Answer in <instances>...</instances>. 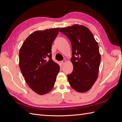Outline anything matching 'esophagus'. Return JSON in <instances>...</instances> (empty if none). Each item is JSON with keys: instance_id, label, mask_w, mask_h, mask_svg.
<instances>
[{"instance_id": "esophagus-1", "label": "esophagus", "mask_w": 122, "mask_h": 122, "mask_svg": "<svg viewBox=\"0 0 122 122\" xmlns=\"http://www.w3.org/2000/svg\"><path fill=\"white\" fill-rule=\"evenodd\" d=\"M66 62V60H63V61H61V64L62 65H64Z\"/></svg>"}]
</instances>
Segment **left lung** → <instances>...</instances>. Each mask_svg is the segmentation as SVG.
<instances>
[{"mask_svg":"<svg viewBox=\"0 0 122 122\" xmlns=\"http://www.w3.org/2000/svg\"><path fill=\"white\" fill-rule=\"evenodd\" d=\"M60 31L68 36L72 45L73 70L67 75L68 81L76 91L86 92L98 77L101 61L98 44L90 29L82 25L62 27Z\"/></svg>","mask_w":122,"mask_h":122,"instance_id":"obj_1","label":"left lung"}]
</instances>
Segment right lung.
<instances>
[{
	"instance_id": "right-lung-1",
	"label": "right lung",
	"mask_w": 122,
	"mask_h": 122,
	"mask_svg": "<svg viewBox=\"0 0 122 122\" xmlns=\"http://www.w3.org/2000/svg\"><path fill=\"white\" fill-rule=\"evenodd\" d=\"M60 28L37 30L26 39L19 51V67L26 82L40 95L54 87L60 66L51 58V46ZM47 57L50 60L47 61Z\"/></svg>"
}]
</instances>
